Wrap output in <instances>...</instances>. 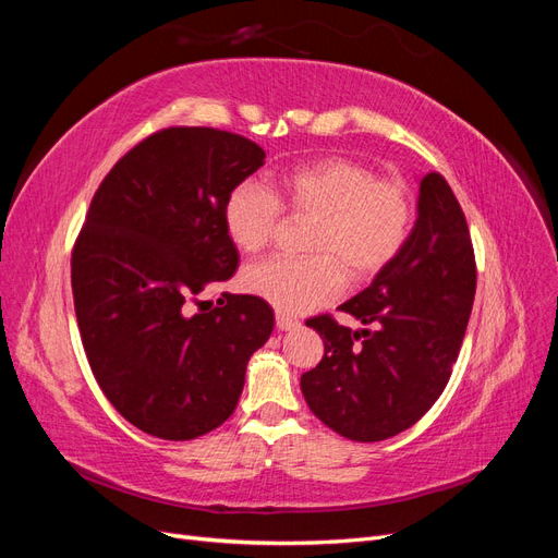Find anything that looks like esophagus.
<instances>
[{
  "instance_id": "34e87169",
  "label": "esophagus",
  "mask_w": 558,
  "mask_h": 558,
  "mask_svg": "<svg viewBox=\"0 0 558 558\" xmlns=\"http://www.w3.org/2000/svg\"><path fill=\"white\" fill-rule=\"evenodd\" d=\"M275 324H277L279 330H295V328H300V320L298 318H293L289 314H281V312H277Z\"/></svg>"
}]
</instances>
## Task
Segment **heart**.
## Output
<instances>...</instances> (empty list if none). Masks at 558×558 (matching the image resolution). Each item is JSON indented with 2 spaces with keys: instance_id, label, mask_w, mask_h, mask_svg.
Wrapping results in <instances>:
<instances>
[{
  "instance_id": "obj_1",
  "label": "heart",
  "mask_w": 558,
  "mask_h": 558,
  "mask_svg": "<svg viewBox=\"0 0 558 558\" xmlns=\"http://www.w3.org/2000/svg\"><path fill=\"white\" fill-rule=\"evenodd\" d=\"M281 214L310 216L302 258H267L244 267L242 289L283 314L326 305L351 281L377 277L414 228V197L402 179H379L342 156L318 158L279 172L267 191L238 183L223 202L228 240L258 253L275 240Z\"/></svg>"
}]
</instances>
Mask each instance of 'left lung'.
<instances>
[{"label":"left lung","instance_id":"obj_1","mask_svg":"<svg viewBox=\"0 0 558 558\" xmlns=\"http://www.w3.org/2000/svg\"><path fill=\"white\" fill-rule=\"evenodd\" d=\"M477 265L465 214L442 174L421 179L418 218L400 256L340 307L363 330L330 314L307 320L326 353L300 377L310 410L356 442H379L414 426L442 396L475 300Z\"/></svg>","mask_w":558,"mask_h":558}]
</instances>
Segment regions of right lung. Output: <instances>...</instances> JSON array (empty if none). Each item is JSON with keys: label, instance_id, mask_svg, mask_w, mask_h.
Segmentation results:
<instances>
[{"label": "right lung", "instance_id": "obj_1", "mask_svg": "<svg viewBox=\"0 0 558 558\" xmlns=\"http://www.w3.org/2000/svg\"><path fill=\"white\" fill-rule=\"evenodd\" d=\"M263 160L242 134L158 130L111 167L74 242V310L93 375L121 416L160 440L221 426L275 328L256 295L223 293L209 310L199 300L238 269L223 202Z\"/></svg>", "mask_w": 558, "mask_h": 558}]
</instances>
